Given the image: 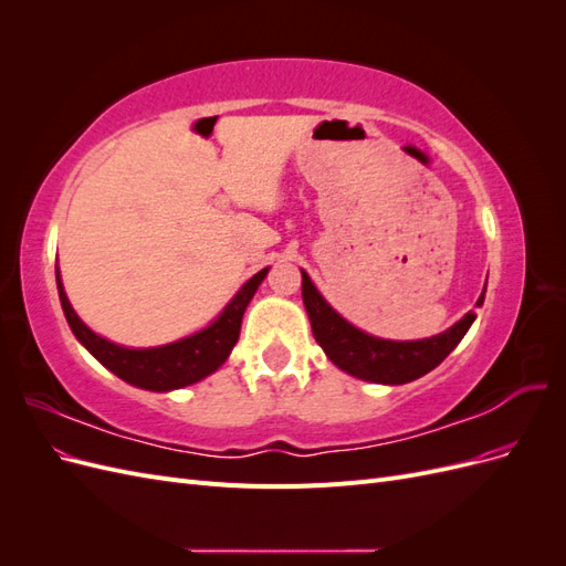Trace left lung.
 I'll list each match as a JSON object with an SVG mask.
<instances>
[{"label":"left lung","mask_w":566,"mask_h":566,"mask_svg":"<svg viewBox=\"0 0 566 566\" xmlns=\"http://www.w3.org/2000/svg\"><path fill=\"white\" fill-rule=\"evenodd\" d=\"M302 300L312 321L314 337L323 347V352L328 354L331 361L337 368L354 375V378L380 385H403L410 380H418L420 375L437 368L443 358L458 347V342L465 337L476 316L474 312H468L453 328L434 337L416 342H394L370 337L354 328V325L342 316H337L328 306V302L318 295V290L304 271ZM482 302L484 293L476 300V304L482 306Z\"/></svg>","instance_id":"obj_1"}]
</instances>
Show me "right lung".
<instances>
[{
    "instance_id": "right-lung-1",
    "label": "right lung",
    "mask_w": 566,
    "mask_h": 566,
    "mask_svg": "<svg viewBox=\"0 0 566 566\" xmlns=\"http://www.w3.org/2000/svg\"><path fill=\"white\" fill-rule=\"evenodd\" d=\"M266 271L269 269L254 273V276L238 290V295L231 300L227 310L221 312V316L212 325H208V328L200 331L198 335H191L186 339L172 342V345L156 347V349H127V347L113 345V342L104 337H98L73 312L71 302H67L63 293L59 271H56V285H59V297H61L67 325H71L75 337L98 358L101 364L129 385L150 389V391H169V389H179L202 380L205 375L214 373L221 364L227 361L233 345L238 342V335H241L243 314L248 310L252 295L256 293V287H260V283L264 281Z\"/></svg>"
}]
</instances>
